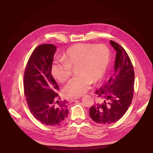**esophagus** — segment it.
I'll return each instance as SVG.
<instances>
[{"mask_svg":"<svg viewBox=\"0 0 153 153\" xmlns=\"http://www.w3.org/2000/svg\"><path fill=\"white\" fill-rule=\"evenodd\" d=\"M80 97H71L70 99H69V101H71V102H73L74 100H76V99H80Z\"/></svg>","mask_w":153,"mask_h":153,"instance_id":"obj_1","label":"esophagus"}]
</instances>
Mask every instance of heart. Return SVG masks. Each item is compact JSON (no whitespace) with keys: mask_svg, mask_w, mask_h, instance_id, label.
<instances>
[{"mask_svg":"<svg viewBox=\"0 0 153 153\" xmlns=\"http://www.w3.org/2000/svg\"><path fill=\"white\" fill-rule=\"evenodd\" d=\"M110 58V50L105 45L78 43L66 50L63 59L53 62L51 73L59 82H64L71 74L72 68L77 66L79 75L65 84L64 93L68 96H81L92 82H97L105 75Z\"/></svg>","mask_w":153,"mask_h":153,"instance_id":"b5f03b06","label":"heart"}]
</instances>
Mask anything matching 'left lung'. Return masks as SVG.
I'll return each instance as SVG.
<instances>
[{"label": "left lung", "mask_w": 153, "mask_h": 153, "mask_svg": "<svg viewBox=\"0 0 153 153\" xmlns=\"http://www.w3.org/2000/svg\"><path fill=\"white\" fill-rule=\"evenodd\" d=\"M116 51L114 73L102 88L95 91L100 99L89 109L93 121L109 125L120 120L132 102L134 95V71L128 55L121 45L110 42Z\"/></svg>", "instance_id": "1"}]
</instances>
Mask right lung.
I'll return each mask as SVG.
<instances>
[{
	"instance_id": "obj_1",
	"label": "right lung",
	"mask_w": 153,
	"mask_h": 153,
	"mask_svg": "<svg viewBox=\"0 0 153 153\" xmlns=\"http://www.w3.org/2000/svg\"><path fill=\"white\" fill-rule=\"evenodd\" d=\"M56 47L43 44L30 57L24 74V91L28 106L37 120L47 126L62 125L68 117V102L55 101L59 87L51 73Z\"/></svg>"
}]
</instances>
